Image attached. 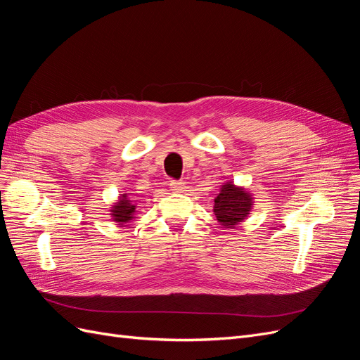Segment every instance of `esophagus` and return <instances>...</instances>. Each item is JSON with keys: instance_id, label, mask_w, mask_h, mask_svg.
<instances>
[{"instance_id": "34e87169", "label": "esophagus", "mask_w": 360, "mask_h": 360, "mask_svg": "<svg viewBox=\"0 0 360 360\" xmlns=\"http://www.w3.org/2000/svg\"><path fill=\"white\" fill-rule=\"evenodd\" d=\"M169 186H171V191H174V192H183L184 181H181V180H171L169 181Z\"/></svg>"}]
</instances>
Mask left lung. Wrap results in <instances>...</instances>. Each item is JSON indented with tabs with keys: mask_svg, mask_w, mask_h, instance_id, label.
Returning <instances> with one entry per match:
<instances>
[{
	"mask_svg": "<svg viewBox=\"0 0 360 360\" xmlns=\"http://www.w3.org/2000/svg\"><path fill=\"white\" fill-rule=\"evenodd\" d=\"M252 198L242 188H236L231 181L224 184L221 193L214 200L216 219L226 228H234L249 214Z\"/></svg>",
	"mask_w": 360,
	"mask_h": 360,
	"instance_id": "8db88e82",
	"label": "left lung"
}]
</instances>
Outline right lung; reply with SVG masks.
Wrapping results in <instances>:
<instances>
[{
	"instance_id": "1",
	"label": "right lung",
	"mask_w": 360,
	"mask_h": 360,
	"mask_svg": "<svg viewBox=\"0 0 360 360\" xmlns=\"http://www.w3.org/2000/svg\"><path fill=\"white\" fill-rule=\"evenodd\" d=\"M134 213H135V205L130 204V201L123 195V198H120L117 205H114L111 214L114 217V221L118 222V225H123L129 221H132Z\"/></svg>"
}]
</instances>
